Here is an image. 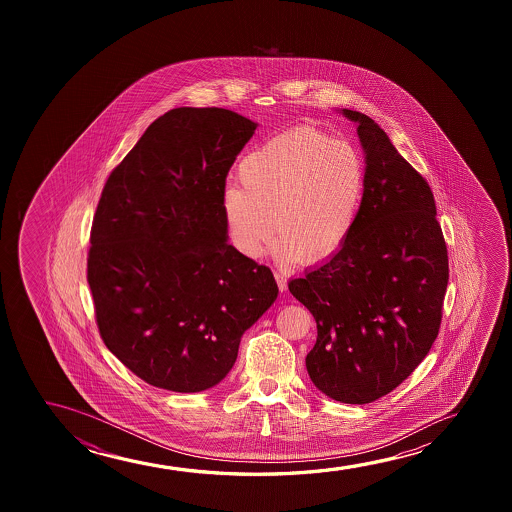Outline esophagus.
I'll use <instances>...</instances> for the list:
<instances>
[{"instance_id":"esophagus-1","label":"esophagus","mask_w":512,"mask_h":512,"mask_svg":"<svg viewBox=\"0 0 512 512\" xmlns=\"http://www.w3.org/2000/svg\"><path fill=\"white\" fill-rule=\"evenodd\" d=\"M274 278H276V281H278L280 292H287V280H285V276H283L281 273H278V271H274Z\"/></svg>"}]
</instances>
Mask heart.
I'll return each instance as SVG.
<instances>
[{
	"mask_svg": "<svg viewBox=\"0 0 512 512\" xmlns=\"http://www.w3.org/2000/svg\"><path fill=\"white\" fill-rule=\"evenodd\" d=\"M238 185H227L220 210L232 246L259 257L271 245L281 264H320L346 243L364 197V159L346 140L295 127L241 159ZM275 217L274 219L272 217Z\"/></svg>",
	"mask_w": 512,
	"mask_h": 512,
	"instance_id": "b5f03b06",
	"label": "heart"
}]
</instances>
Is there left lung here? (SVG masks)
I'll list each match as a JSON object with an SVG mask.
<instances>
[{
	"label": "left lung",
	"mask_w": 512,
	"mask_h": 512,
	"mask_svg": "<svg viewBox=\"0 0 512 512\" xmlns=\"http://www.w3.org/2000/svg\"><path fill=\"white\" fill-rule=\"evenodd\" d=\"M357 124L364 197L353 231L320 266L288 283L316 322L306 357L313 385L344 404L392 392L427 357L439 334L448 250L425 178L367 115Z\"/></svg>",
	"instance_id": "obj_1"
}]
</instances>
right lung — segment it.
Returning a JSON list of instances; mask_svg holds the SVG:
<instances>
[{
  "mask_svg": "<svg viewBox=\"0 0 512 512\" xmlns=\"http://www.w3.org/2000/svg\"><path fill=\"white\" fill-rule=\"evenodd\" d=\"M257 126L225 108L169 110L106 180L87 281L106 348L148 385H218L278 297L271 269L229 245L220 210Z\"/></svg>",
  "mask_w": 512,
  "mask_h": 512,
  "instance_id": "1",
  "label": "right lung"
}]
</instances>
